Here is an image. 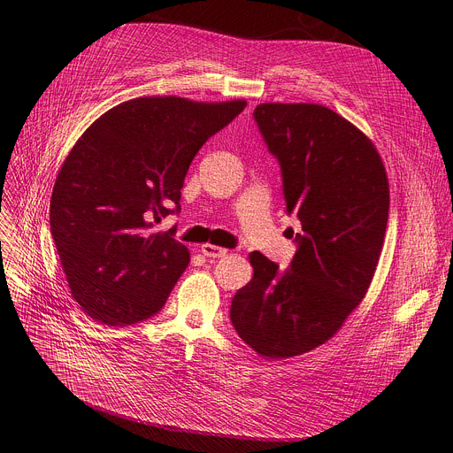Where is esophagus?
<instances>
[{
    "instance_id": "obj_1",
    "label": "esophagus",
    "mask_w": 453,
    "mask_h": 453,
    "mask_svg": "<svg viewBox=\"0 0 453 453\" xmlns=\"http://www.w3.org/2000/svg\"><path fill=\"white\" fill-rule=\"evenodd\" d=\"M201 252L206 256V257H223V256H226V249H221V247H218V245H210V243H206V245H203L201 247Z\"/></svg>"
}]
</instances>
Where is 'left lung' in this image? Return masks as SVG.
Instances as JSON below:
<instances>
[{"mask_svg": "<svg viewBox=\"0 0 453 453\" xmlns=\"http://www.w3.org/2000/svg\"><path fill=\"white\" fill-rule=\"evenodd\" d=\"M257 128L282 169L288 213L303 234L289 269L250 252V282L232 298L238 335L265 359L332 339L372 282L389 218V180L374 143L322 104L262 103Z\"/></svg>", "mask_w": 453, "mask_h": 453, "instance_id": "left-lung-1", "label": "left lung"}]
</instances>
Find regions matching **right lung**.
Segmentation results:
<instances>
[{
    "mask_svg": "<svg viewBox=\"0 0 453 453\" xmlns=\"http://www.w3.org/2000/svg\"><path fill=\"white\" fill-rule=\"evenodd\" d=\"M245 106V99L136 97L104 112L77 140L53 186L50 225L86 315L125 326L162 310L189 250L173 238L175 228L155 232V223L180 210L191 160Z\"/></svg>",
    "mask_w": 453,
    "mask_h": 453,
    "instance_id": "1",
    "label": "right lung"
}]
</instances>
